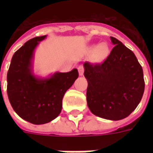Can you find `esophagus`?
<instances>
[{
  "label": "esophagus",
  "instance_id": "esophagus-1",
  "mask_svg": "<svg viewBox=\"0 0 153 153\" xmlns=\"http://www.w3.org/2000/svg\"><path fill=\"white\" fill-rule=\"evenodd\" d=\"M78 70H79V74L80 76L83 75V72H84V68H83V65H79L78 67Z\"/></svg>",
  "mask_w": 153,
  "mask_h": 153
}]
</instances>
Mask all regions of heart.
<instances>
[{"mask_svg":"<svg viewBox=\"0 0 153 153\" xmlns=\"http://www.w3.org/2000/svg\"><path fill=\"white\" fill-rule=\"evenodd\" d=\"M92 50H96V57L97 60H103L108 55V47L106 44H101L99 46L94 45L91 47Z\"/></svg>","mask_w":153,"mask_h":153,"instance_id":"obj_1","label":"heart"}]
</instances>
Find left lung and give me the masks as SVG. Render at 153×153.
<instances>
[{
    "instance_id": "1",
    "label": "left lung",
    "mask_w": 153,
    "mask_h": 153,
    "mask_svg": "<svg viewBox=\"0 0 153 153\" xmlns=\"http://www.w3.org/2000/svg\"><path fill=\"white\" fill-rule=\"evenodd\" d=\"M110 38L115 47L102 64H83L88 80L87 102L93 115L120 120L136 109L145 83L143 69L134 52L118 39Z\"/></svg>"
}]
</instances>
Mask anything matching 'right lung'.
Wrapping results in <instances>:
<instances>
[{"label":"right lung","mask_w":153,"mask_h":153,"mask_svg":"<svg viewBox=\"0 0 153 153\" xmlns=\"http://www.w3.org/2000/svg\"><path fill=\"white\" fill-rule=\"evenodd\" d=\"M47 35L28 41L12 57L7 73V94L17 115L34 125L49 123L60 115L65 93L78 79L77 69L42 78L33 73L34 51Z\"/></svg>","instance_id":"add662e5"}]
</instances>
